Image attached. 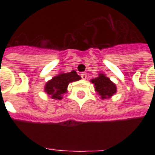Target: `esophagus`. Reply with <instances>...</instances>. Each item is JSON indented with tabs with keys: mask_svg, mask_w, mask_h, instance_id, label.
Instances as JSON below:
<instances>
[{
	"mask_svg": "<svg viewBox=\"0 0 155 155\" xmlns=\"http://www.w3.org/2000/svg\"><path fill=\"white\" fill-rule=\"evenodd\" d=\"M81 75V77H82L83 80H86V79H87V74L85 72L81 73V75Z\"/></svg>",
	"mask_w": 155,
	"mask_h": 155,
	"instance_id": "34e87169",
	"label": "esophagus"
}]
</instances>
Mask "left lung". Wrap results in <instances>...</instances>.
<instances>
[{
	"label": "left lung",
	"mask_w": 155,
	"mask_h": 155,
	"mask_svg": "<svg viewBox=\"0 0 155 155\" xmlns=\"http://www.w3.org/2000/svg\"><path fill=\"white\" fill-rule=\"evenodd\" d=\"M91 82L94 84L95 91L102 100L108 99L117 92V86L108 77L103 73H99L98 77L92 79Z\"/></svg>",
	"instance_id": "1"
}]
</instances>
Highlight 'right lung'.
I'll list each match as a JSON object with an SVG mask.
<instances>
[{
  "label": "right lung",
  "mask_w": 155,
  "mask_h": 155,
  "mask_svg": "<svg viewBox=\"0 0 155 155\" xmlns=\"http://www.w3.org/2000/svg\"><path fill=\"white\" fill-rule=\"evenodd\" d=\"M81 79L75 71L71 72H61L51 80H48L44 87V92L54 100H62L63 96L68 92V84Z\"/></svg>",
  "instance_id": "obj_1"
}]
</instances>
